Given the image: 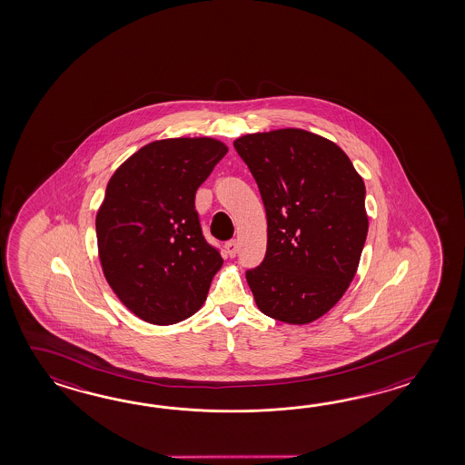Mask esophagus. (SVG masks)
<instances>
[{
	"label": "esophagus",
	"instance_id": "34e87169",
	"mask_svg": "<svg viewBox=\"0 0 465 465\" xmlns=\"http://www.w3.org/2000/svg\"><path fill=\"white\" fill-rule=\"evenodd\" d=\"M226 254H228L229 257H234L237 254V242L236 239H231V241H228L226 242Z\"/></svg>",
	"mask_w": 465,
	"mask_h": 465
}]
</instances>
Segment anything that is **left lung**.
Returning a JSON list of instances; mask_svg holds the SVG:
<instances>
[{"instance_id":"obj_1","label":"left lung","mask_w":465,"mask_h":465,"mask_svg":"<svg viewBox=\"0 0 465 465\" xmlns=\"http://www.w3.org/2000/svg\"><path fill=\"white\" fill-rule=\"evenodd\" d=\"M266 208V257L246 272L262 314L302 326L344 296L366 242V186L336 143L304 129L234 141Z\"/></svg>"}]
</instances>
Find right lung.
Here are the masks:
<instances>
[{
  "label": "right lung",
  "mask_w": 465,
  "mask_h": 465,
  "mask_svg": "<svg viewBox=\"0 0 465 465\" xmlns=\"http://www.w3.org/2000/svg\"><path fill=\"white\" fill-rule=\"evenodd\" d=\"M226 153L218 139H159L109 179L96 214L103 274L149 324L169 326L198 312L223 266L203 236L194 198Z\"/></svg>",
  "instance_id": "1"
}]
</instances>
